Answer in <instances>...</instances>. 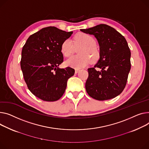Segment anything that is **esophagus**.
I'll return each mask as SVG.
<instances>
[{"instance_id":"obj_1","label":"esophagus","mask_w":149,"mask_h":149,"mask_svg":"<svg viewBox=\"0 0 149 149\" xmlns=\"http://www.w3.org/2000/svg\"><path fill=\"white\" fill-rule=\"evenodd\" d=\"M79 71H80V69H76L75 70V74H77Z\"/></svg>"}]
</instances>
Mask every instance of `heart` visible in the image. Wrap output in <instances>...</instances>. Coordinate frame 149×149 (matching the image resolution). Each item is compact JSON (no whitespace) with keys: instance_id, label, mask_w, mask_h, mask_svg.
<instances>
[{"instance_id":"b5f03b06","label":"heart","mask_w":149,"mask_h":149,"mask_svg":"<svg viewBox=\"0 0 149 149\" xmlns=\"http://www.w3.org/2000/svg\"><path fill=\"white\" fill-rule=\"evenodd\" d=\"M74 43L70 39H66L61 45V52L65 57L71 56L76 48L78 49L80 55L72 56L65 61L66 66L75 69H80L92 62L96 61L100 57V52L96 47V41L91 35L86 33H79L74 38Z\"/></svg>"}]
</instances>
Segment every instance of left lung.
Masks as SVG:
<instances>
[{
	"label": "left lung",
	"mask_w": 149,
	"mask_h": 149,
	"mask_svg": "<svg viewBox=\"0 0 149 149\" xmlns=\"http://www.w3.org/2000/svg\"><path fill=\"white\" fill-rule=\"evenodd\" d=\"M80 31L94 35L100 49L97 63L87 69V93L98 101L119 95L126 86L131 66V51L126 39L115 29L104 24ZM95 67L102 71L97 72Z\"/></svg>",
	"instance_id": "obj_1"
}]
</instances>
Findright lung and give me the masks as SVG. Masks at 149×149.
Returning <instances> with one entry per match:
<instances>
[{"label": "right lung", "instance_id": "1", "mask_svg": "<svg viewBox=\"0 0 149 149\" xmlns=\"http://www.w3.org/2000/svg\"><path fill=\"white\" fill-rule=\"evenodd\" d=\"M72 33L44 27L30 36L23 47L20 65L24 81L29 91L43 101L59 100L75 73L72 68H58L63 61L61 45Z\"/></svg>", "mask_w": 149, "mask_h": 149}]
</instances>
